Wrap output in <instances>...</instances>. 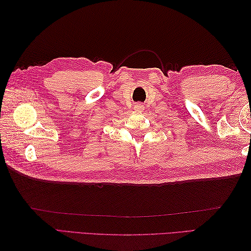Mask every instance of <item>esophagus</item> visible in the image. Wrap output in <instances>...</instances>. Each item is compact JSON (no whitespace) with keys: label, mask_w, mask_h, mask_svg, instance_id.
Returning a JSON list of instances; mask_svg holds the SVG:
<instances>
[{"label":"esophagus","mask_w":251,"mask_h":251,"mask_svg":"<svg viewBox=\"0 0 251 251\" xmlns=\"http://www.w3.org/2000/svg\"><path fill=\"white\" fill-rule=\"evenodd\" d=\"M135 110L136 111H142V110H145V105H143L142 103H137L135 106Z\"/></svg>","instance_id":"34e87169"}]
</instances>
